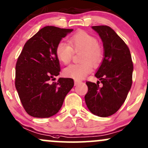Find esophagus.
I'll return each mask as SVG.
<instances>
[{
  "label": "esophagus",
  "mask_w": 148,
  "mask_h": 148,
  "mask_svg": "<svg viewBox=\"0 0 148 148\" xmlns=\"http://www.w3.org/2000/svg\"><path fill=\"white\" fill-rule=\"evenodd\" d=\"M74 85H78L79 84L82 83V82H81L80 80H78V79H74Z\"/></svg>",
  "instance_id": "esophagus-1"
}]
</instances>
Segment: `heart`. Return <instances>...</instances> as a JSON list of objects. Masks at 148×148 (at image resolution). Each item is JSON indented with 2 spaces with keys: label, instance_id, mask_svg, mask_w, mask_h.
<instances>
[{
  "label": "heart",
  "instance_id": "obj_1",
  "mask_svg": "<svg viewBox=\"0 0 148 148\" xmlns=\"http://www.w3.org/2000/svg\"><path fill=\"white\" fill-rule=\"evenodd\" d=\"M74 51L82 50L80 60L82 62L68 66L63 71L66 77L74 79H82L92 70V63L98 65L103 58V50L98 40L87 32L80 31L69 38V44L60 42L56 47V56L59 60L64 64L71 61Z\"/></svg>",
  "mask_w": 148,
  "mask_h": 148
}]
</instances>
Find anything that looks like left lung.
<instances>
[{
    "mask_svg": "<svg viewBox=\"0 0 148 148\" xmlns=\"http://www.w3.org/2000/svg\"><path fill=\"white\" fill-rule=\"evenodd\" d=\"M103 43L104 55L95 76L97 84L87 82L85 101L93 114L107 117L119 110L131 85L134 65L130 50L124 41L108 26H93ZM101 82L103 86H99Z\"/></svg>",
    "mask_w": 148,
    "mask_h": 148,
    "instance_id": "left-lung-1",
    "label": "left lung"
}]
</instances>
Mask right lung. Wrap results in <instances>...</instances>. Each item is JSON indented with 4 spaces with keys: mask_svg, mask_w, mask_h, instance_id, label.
<instances>
[{
    "mask_svg": "<svg viewBox=\"0 0 148 148\" xmlns=\"http://www.w3.org/2000/svg\"><path fill=\"white\" fill-rule=\"evenodd\" d=\"M73 29L47 26L27 41L15 66V87L24 110L32 116L48 118L60 110L72 87L70 78H59L56 47Z\"/></svg>",
    "mask_w": 148,
    "mask_h": 148,
    "instance_id": "1",
    "label": "right lung"
}]
</instances>
